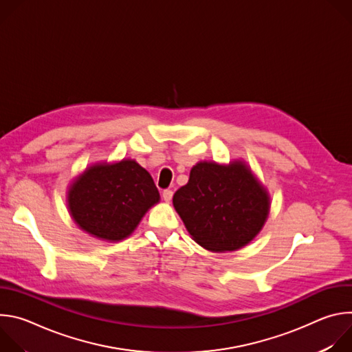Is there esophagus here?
Listing matches in <instances>:
<instances>
[{
  "label": "esophagus",
  "instance_id": "1",
  "mask_svg": "<svg viewBox=\"0 0 352 352\" xmlns=\"http://www.w3.org/2000/svg\"><path fill=\"white\" fill-rule=\"evenodd\" d=\"M173 190L171 189H166V190H163V199L166 200V202H170V200L173 199Z\"/></svg>",
  "mask_w": 352,
  "mask_h": 352
}]
</instances>
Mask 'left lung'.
<instances>
[{"instance_id": "1", "label": "left lung", "mask_w": 352, "mask_h": 352, "mask_svg": "<svg viewBox=\"0 0 352 352\" xmlns=\"http://www.w3.org/2000/svg\"><path fill=\"white\" fill-rule=\"evenodd\" d=\"M173 204L193 241L213 252L235 250L262 230L270 209L263 185L243 162H200Z\"/></svg>"}]
</instances>
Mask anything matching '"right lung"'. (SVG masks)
<instances>
[{
	"instance_id": "add662e5",
	"label": "right lung",
	"mask_w": 352,
	"mask_h": 352,
	"mask_svg": "<svg viewBox=\"0 0 352 352\" xmlns=\"http://www.w3.org/2000/svg\"><path fill=\"white\" fill-rule=\"evenodd\" d=\"M159 200L153 178L129 159L89 167L68 192V208L75 223L93 236L107 241L131 235Z\"/></svg>"
}]
</instances>
